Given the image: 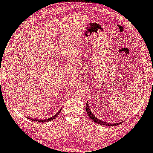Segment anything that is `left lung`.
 I'll use <instances>...</instances> for the list:
<instances>
[{
  "mask_svg": "<svg viewBox=\"0 0 153 153\" xmlns=\"http://www.w3.org/2000/svg\"><path fill=\"white\" fill-rule=\"evenodd\" d=\"M85 111H86V112H87V114H88V116L89 117V118L91 119L93 122L98 123V124L104 125V126H118V125L120 124V123H121V122L120 123H107V122H103L102 120H99L98 118H97L95 116H94L93 113L90 111L89 107L88 106V102H87L86 105H85Z\"/></svg>",
  "mask_w": 153,
  "mask_h": 153,
  "instance_id": "1",
  "label": "left lung"
}]
</instances>
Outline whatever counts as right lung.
I'll list each match as a JSON object with an SVG mask.
<instances>
[{
  "mask_svg": "<svg viewBox=\"0 0 153 153\" xmlns=\"http://www.w3.org/2000/svg\"><path fill=\"white\" fill-rule=\"evenodd\" d=\"M60 111H61V109L55 115V116H53V117H51L50 118H48V119H46V120H38V119H33V118H31V120L37 121V122H42H42H49V121L52 120H53V119H55V117H57V115L59 114V113L60 112Z\"/></svg>",
  "mask_w": 153,
  "mask_h": 153,
  "instance_id": "1",
  "label": "right lung"
}]
</instances>
